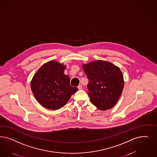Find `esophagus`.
<instances>
[{
    "label": "esophagus",
    "instance_id": "esophagus-1",
    "mask_svg": "<svg viewBox=\"0 0 157 157\" xmlns=\"http://www.w3.org/2000/svg\"><path fill=\"white\" fill-rule=\"evenodd\" d=\"M77 87H78V90H82V86H81V84H80Z\"/></svg>",
    "mask_w": 157,
    "mask_h": 157
}]
</instances>
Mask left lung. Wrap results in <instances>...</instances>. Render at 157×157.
<instances>
[{"mask_svg": "<svg viewBox=\"0 0 157 157\" xmlns=\"http://www.w3.org/2000/svg\"><path fill=\"white\" fill-rule=\"evenodd\" d=\"M87 78L91 102L99 110L114 106L121 95L124 81L119 67L107 61H94L82 65Z\"/></svg>", "mask_w": 157, "mask_h": 157, "instance_id": "obj_1", "label": "left lung"}]
</instances>
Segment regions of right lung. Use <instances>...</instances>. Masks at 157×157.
<instances>
[{
  "mask_svg": "<svg viewBox=\"0 0 157 157\" xmlns=\"http://www.w3.org/2000/svg\"><path fill=\"white\" fill-rule=\"evenodd\" d=\"M65 68L63 64L51 61L41 66L32 78L30 86L34 96L48 109H61L78 90L71 86L69 76L64 74Z\"/></svg>",
  "mask_w": 157,
  "mask_h": 157,
  "instance_id": "1",
  "label": "right lung"
}]
</instances>
